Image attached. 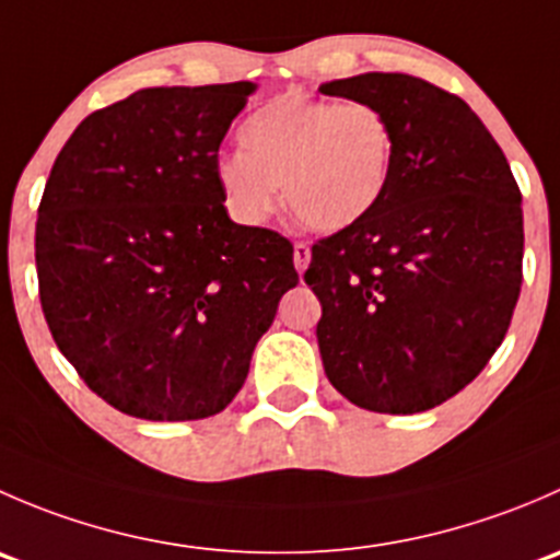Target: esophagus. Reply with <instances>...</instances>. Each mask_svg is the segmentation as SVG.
I'll list each match as a JSON object with an SVG mask.
<instances>
[{
    "label": "esophagus",
    "instance_id": "esophagus-1",
    "mask_svg": "<svg viewBox=\"0 0 560 560\" xmlns=\"http://www.w3.org/2000/svg\"><path fill=\"white\" fill-rule=\"evenodd\" d=\"M292 259H295L298 273H303V270L308 268V262H312V246H308V244H295V248H292Z\"/></svg>",
    "mask_w": 560,
    "mask_h": 560
}]
</instances>
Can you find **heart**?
<instances>
[{
	"label": "heart",
	"mask_w": 560,
	"mask_h": 560,
	"mask_svg": "<svg viewBox=\"0 0 560 560\" xmlns=\"http://www.w3.org/2000/svg\"><path fill=\"white\" fill-rule=\"evenodd\" d=\"M244 151L219 156L217 180L241 222L290 211L316 233H341L369 217L395 165L393 124L369 103H327L284 94L248 116Z\"/></svg>",
	"instance_id": "obj_1"
}]
</instances>
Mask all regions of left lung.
<instances>
[{
	"label": "left lung",
	"mask_w": 560,
	"mask_h": 560,
	"mask_svg": "<svg viewBox=\"0 0 560 560\" xmlns=\"http://www.w3.org/2000/svg\"><path fill=\"white\" fill-rule=\"evenodd\" d=\"M380 107L395 165L380 206L312 246L322 365L354 406L417 415L460 393L501 347L523 281V197L460 97L404 72L319 86Z\"/></svg>",
	"instance_id": "8db88e82"
}]
</instances>
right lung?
<instances>
[{"label":"right lung","instance_id":"add662e5","mask_svg":"<svg viewBox=\"0 0 560 560\" xmlns=\"http://www.w3.org/2000/svg\"><path fill=\"white\" fill-rule=\"evenodd\" d=\"M257 83L140 89L78 124L37 211L39 303L56 347L129 417H213L244 387L292 244L235 224L217 154Z\"/></svg>","mask_w":560,"mask_h":560}]
</instances>
